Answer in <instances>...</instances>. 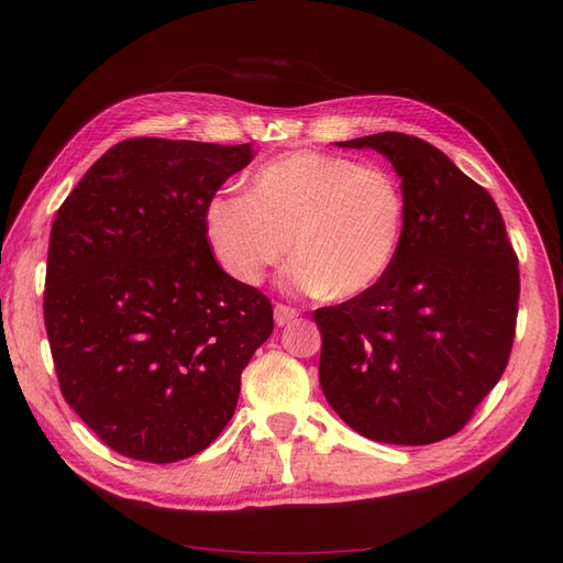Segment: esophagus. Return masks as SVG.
<instances>
[{
    "label": "esophagus",
    "mask_w": 563,
    "mask_h": 563,
    "mask_svg": "<svg viewBox=\"0 0 563 563\" xmlns=\"http://www.w3.org/2000/svg\"><path fill=\"white\" fill-rule=\"evenodd\" d=\"M296 317H298V310L288 308V305H277V308H275V323H277V327H288V323H291Z\"/></svg>",
    "instance_id": "obj_1"
}]
</instances>
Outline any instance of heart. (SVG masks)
<instances>
[{
  "label": "heart",
  "mask_w": 563,
  "mask_h": 563,
  "mask_svg": "<svg viewBox=\"0 0 563 563\" xmlns=\"http://www.w3.org/2000/svg\"><path fill=\"white\" fill-rule=\"evenodd\" d=\"M203 223L216 258L236 282L261 284L291 246L288 286L352 300L395 263L406 197L385 166L296 150L255 168L246 195H216Z\"/></svg>",
  "instance_id": "obj_1"
}]
</instances>
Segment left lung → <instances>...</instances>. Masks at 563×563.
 <instances>
[{
    "label": "left lung",
    "instance_id": "1",
    "mask_svg": "<svg viewBox=\"0 0 563 563\" xmlns=\"http://www.w3.org/2000/svg\"><path fill=\"white\" fill-rule=\"evenodd\" d=\"M335 145L395 166L406 225L368 294L314 312L321 391L366 439L434 444L463 430L507 366L517 253L493 197L434 145L397 131Z\"/></svg>",
    "mask_w": 563,
    "mask_h": 563
}]
</instances>
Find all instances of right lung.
Returning a JSON list of instances; mask_svg holds the SVG:
<instances>
[{
	"label": "right lung",
	"mask_w": 563,
	"mask_h": 563,
	"mask_svg": "<svg viewBox=\"0 0 563 563\" xmlns=\"http://www.w3.org/2000/svg\"><path fill=\"white\" fill-rule=\"evenodd\" d=\"M251 143L131 139L56 213L44 323L65 401L112 451L176 463L230 422L269 300L213 258L203 211Z\"/></svg>",
	"instance_id": "add662e5"
}]
</instances>
